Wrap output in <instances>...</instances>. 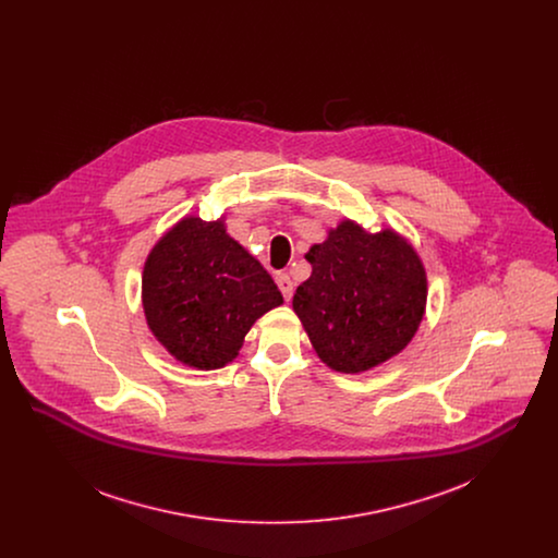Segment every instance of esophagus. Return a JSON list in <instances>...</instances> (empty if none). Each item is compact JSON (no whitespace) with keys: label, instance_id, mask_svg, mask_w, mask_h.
Listing matches in <instances>:
<instances>
[{"label":"esophagus","instance_id":"34e87169","mask_svg":"<svg viewBox=\"0 0 558 558\" xmlns=\"http://www.w3.org/2000/svg\"><path fill=\"white\" fill-rule=\"evenodd\" d=\"M276 284L282 291V296L289 301L292 296V280L289 278V274H278L276 276Z\"/></svg>","mask_w":558,"mask_h":558}]
</instances>
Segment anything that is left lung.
<instances>
[{
    "instance_id": "obj_1",
    "label": "left lung",
    "mask_w": 558,
    "mask_h": 558,
    "mask_svg": "<svg viewBox=\"0 0 558 558\" xmlns=\"http://www.w3.org/2000/svg\"><path fill=\"white\" fill-rule=\"evenodd\" d=\"M305 259L312 276L292 310L332 371H371L398 355L418 330L426 305L421 257L393 230L368 234L353 221L330 230Z\"/></svg>"
}]
</instances>
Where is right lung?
Masks as SVG:
<instances>
[{"label": "right lung", "instance_id": "1", "mask_svg": "<svg viewBox=\"0 0 558 558\" xmlns=\"http://www.w3.org/2000/svg\"><path fill=\"white\" fill-rule=\"evenodd\" d=\"M142 303L153 335L182 364L223 368L282 294L264 266L230 239L223 219L186 217L150 251Z\"/></svg>", "mask_w": 558, "mask_h": 558}]
</instances>
